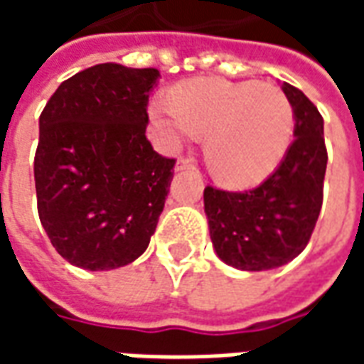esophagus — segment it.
Returning a JSON list of instances; mask_svg holds the SVG:
<instances>
[{
	"instance_id": "obj_1",
	"label": "esophagus",
	"mask_w": 364,
	"mask_h": 364,
	"mask_svg": "<svg viewBox=\"0 0 364 364\" xmlns=\"http://www.w3.org/2000/svg\"><path fill=\"white\" fill-rule=\"evenodd\" d=\"M185 169H195V166L191 164L189 159L179 158L177 159V164H175V171H185Z\"/></svg>"
}]
</instances>
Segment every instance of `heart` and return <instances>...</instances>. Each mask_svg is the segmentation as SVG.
<instances>
[{"mask_svg":"<svg viewBox=\"0 0 364 364\" xmlns=\"http://www.w3.org/2000/svg\"><path fill=\"white\" fill-rule=\"evenodd\" d=\"M169 101L150 107L161 140L175 148L189 136L205 138L206 166L226 187L245 189L267 179L289 150L294 112L274 85L191 80L175 85Z\"/></svg>","mask_w":364,"mask_h":364,"instance_id":"obj_1","label":"heart"}]
</instances>
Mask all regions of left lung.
Listing matches in <instances>:
<instances>
[{"label": "left lung", "instance_id": "obj_1", "mask_svg": "<svg viewBox=\"0 0 364 364\" xmlns=\"http://www.w3.org/2000/svg\"><path fill=\"white\" fill-rule=\"evenodd\" d=\"M281 87L294 112V140L279 167L252 191L205 189L214 252L242 271L282 267L304 252L323 200V119L302 91Z\"/></svg>", "mask_w": 364, "mask_h": 364}]
</instances>
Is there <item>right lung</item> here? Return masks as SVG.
Listing matches in <instances>:
<instances>
[{
    "label": "right lung",
    "mask_w": 364,
    "mask_h": 364,
    "mask_svg": "<svg viewBox=\"0 0 364 364\" xmlns=\"http://www.w3.org/2000/svg\"><path fill=\"white\" fill-rule=\"evenodd\" d=\"M158 80L154 68L97 64L62 83L38 119V218L75 267H124L156 232L175 166L146 138Z\"/></svg>",
    "instance_id": "obj_1"
}]
</instances>
